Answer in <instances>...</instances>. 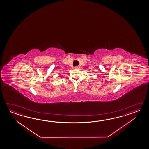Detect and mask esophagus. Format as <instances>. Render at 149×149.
Masks as SVG:
<instances>
[{"instance_id":"obj_1","label":"esophagus","mask_w":149,"mask_h":149,"mask_svg":"<svg viewBox=\"0 0 149 149\" xmlns=\"http://www.w3.org/2000/svg\"><path fill=\"white\" fill-rule=\"evenodd\" d=\"M74 68H75L76 69H79V68H80V67L77 66V67H74Z\"/></svg>"}]
</instances>
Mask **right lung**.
I'll use <instances>...</instances> for the list:
<instances>
[{"mask_svg":"<svg viewBox=\"0 0 149 149\" xmlns=\"http://www.w3.org/2000/svg\"><path fill=\"white\" fill-rule=\"evenodd\" d=\"M62 77V76H61V77Z\"/></svg>","mask_w":149,"mask_h":149,"instance_id":"1","label":"right lung"}]
</instances>
